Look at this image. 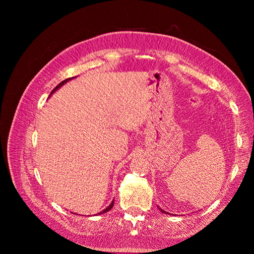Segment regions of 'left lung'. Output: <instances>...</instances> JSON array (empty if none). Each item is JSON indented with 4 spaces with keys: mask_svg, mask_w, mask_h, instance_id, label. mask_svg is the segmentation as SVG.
Wrapping results in <instances>:
<instances>
[{
    "mask_svg": "<svg viewBox=\"0 0 254 254\" xmlns=\"http://www.w3.org/2000/svg\"><path fill=\"white\" fill-rule=\"evenodd\" d=\"M159 209H160V210H161V212H162V213H166V212H165V210H162V209H161V208H159Z\"/></svg>",
    "mask_w": 254,
    "mask_h": 254,
    "instance_id": "1",
    "label": "left lung"
}]
</instances>
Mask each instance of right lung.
Masks as SVG:
<instances>
[{"mask_svg":"<svg viewBox=\"0 0 254 254\" xmlns=\"http://www.w3.org/2000/svg\"><path fill=\"white\" fill-rule=\"evenodd\" d=\"M72 78H74V77H72ZM71 78H67V79H65V80H63L62 81V83H60L59 85H57V86H56V87L53 89V92H51V94H53L54 92H56V91H57V89L59 88V87H62V86L64 85V84H65V83H67V81L68 80H70ZM113 205H114V200L113 201H112V203L109 205V206H107V207L104 209V210H102V212H100V213H98V214H104V213H106V212H109V210L112 208V207H113ZM97 215V214H96Z\"/></svg>","mask_w":254,"mask_h":254,"instance_id":"right-lung-1","label":"right lung"}]
</instances>
